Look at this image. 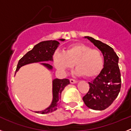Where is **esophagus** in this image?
<instances>
[{"mask_svg": "<svg viewBox=\"0 0 131 131\" xmlns=\"http://www.w3.org/2000/svg\"><path fill=\"white\" fill-rule=\"evenodd\" d=\"M70 81V83H71V84H74V83H77V81H76V80L75 79H71L69 80Z\"/></svg>", "mask_w": 131, "mask_h": 131, "instance_id": "34e87169", "label": "esophagus"}]
</instances>
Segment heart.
<instances>
[{"label":"heart","mask_w":131,"mask_h":131,"mask_svg":"<svg viewBox=\"0 0 131 131\" xmlns=\"http://www.w3.org/2000/svg\"><path fill=\"white\" fill-rule=\"evenodd\" d=\"M52 59L55 67L61 72L66 73L75 64L77 75L86 79L98 76L104 66V58L102 52L82 43L70 45L64 53L56 52Z\"/></svg>","instance_id":"1"}]
</instances>
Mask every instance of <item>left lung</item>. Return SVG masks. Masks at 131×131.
I'll use <instances>...</instances> for the list:
<instances>
[{
	"mask_svg": "<svg viewBox=\"0 0 131 131\" xmlns=\"http://www.w3.org/2000/svg\"><path fill=\"white\" fill-rule=\"evenodd\" d=\"M100 50L104 58L102 71L89 82V91L83 100L89 108L104 110L112 104L117 97L121 86V73L118 66L119 57L109 45L91 37H85Z\"/></svg>",
	"mask_w": 131,
	"mask_h": 131,
	"instance_id": "obj_1",
	"label": "left lung"
}]
</instances>
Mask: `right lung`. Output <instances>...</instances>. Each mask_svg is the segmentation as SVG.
<instances>
[{"mask_svg":"<svg viewBox=\"0 0 131 131\" xmlns=\"http://www.w3.org/2000/svg\"><path fill=\"white\" fill-rule=\"evenodd\" d=\"M63 41L64 39H60ZM60 42L57 40H45L42 41L37 45H36L31 50L29 51L23 56L18 62L16 71L23 66L34 62H47L52 61V56L56 50ZM43 66L47 67L48 69H52L51 65L47 63H42ZM69 84V81L68 79H55L52 81V94L53 99L51 104L45 110L40 112H35L36 113L46 114L50 112H52L57 110V107L60 104V100L61 98V94L66 86Z\"/></svg>","mask_w":131,"mask_h":131,"instance_id":"1","label":"right lung"}]
</instances>
